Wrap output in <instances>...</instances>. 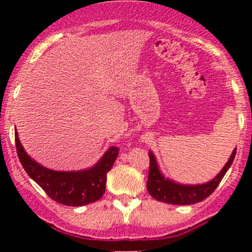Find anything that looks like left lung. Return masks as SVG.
I'll return each instance as SVG.
<instances>
[{
	"mask_svg": "<svg viewBox=\"0 0 252 252\" xmlns=\"http://www.w3.org/2000/svg\"><path fill=\"white\" fill-rule=\"evenodd\" d=\"M236 154V147L233 150L229 159L224 164L220 172L213 178L210 182L204 183V184H180V183L174 182V180L166 178L159 171L158 163L152 154L149 151L150 157V169L149 178H147V190L150 195L157 201L166 202L171 205H194L197 202L202 201L206 197L210 196L220 180L223 179L224 174L227 173L228 169L232 166L233 161Z\"/></svg>",
	"mask_w": 252,
	"mask_h": 252,
	"instance_id": "8db88e82",
	"label": "left lung"
}]
</instances>
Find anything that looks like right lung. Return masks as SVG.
<instances>
[{
  "mask_svg": "<svg viewBox=\"0 0 252 252\" xmlns=\"http://www.w3.org/2000/svg\"><path fill=\"white\" fill-rule=\"evenodd\" d=\"M16 147L19 161L28 175L44 189L48 196L65 206H84L102 197L106 190L107 173L111 171L118 147L112 146L97 163L81 171H53L41 166L25 152L16 131Z\"/></svg>",
  "mask_w": 252,
  "mask_h": 252,
  "instance_id": "1",
  "label": "right lung"
}]
</instances>
